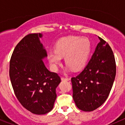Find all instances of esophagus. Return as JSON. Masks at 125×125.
Returning a JSON list of instances; mask_svg holds the SVG:
<instances>
[{
  "mask_svg": "<svg viewBox=\"0 0 125 125\" xmlns=\"http://www.w3.org/2000/svg\"><path fill=\"white\" fill-rule=\"evenodd\" d=\"M62 81H69V79L68 78H64V77H61Z\"/></svg>",
  "mask_w": 125,
  "mask_h": 125,
  "instance_id": "esophagus-1",
  "label": "esophagus"
}]
</instances>
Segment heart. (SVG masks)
Returning a JSON list of instances; mask_svg holds the SVG:
<instances>
[{
    "label": "heart",
    "instance_id": "obj_1",
    "mask_svg": "<svg viewBox=\"0 0 125 125\" xmlns=\"http://www.w3.org/2000/svg\"><path fill=\"white\" fill-rule=\"evenodd\" d=\"M91 50V43L87 37L79 36H67L57 41L54 46V51L47 54L52 69L58 70L62 62L64 61L69 69L78 71L82 69L86 64Z\"/></svg>",
    "mask_w": 125,
    "mask_h": 125
}]
</instances>
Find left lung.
I'll list each match as a JSON object with an SVG mask.
<instances>
[{
  "label": "left lung",
  "instance_id": "left-lung-1",
  "mask_svg": "<svg viewBox=\"0 0 125 125\" xmlns=\"http://www.w3.org/2000/svg\"><path fill=\"white\" fill-rule=\"evenodd\" d=\"M100 42L82 72L71 78L73 98L76 105L84 111H92L105 102L116 76V62L108 43Z\"/></svg>",
  "mask_w": 125,
  "mask_h": 125
}]
</instances>
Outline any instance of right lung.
<instances>
[{
	"mask_svg": "<svg viewBox=\"0 0 125 125\" xmlns=\"http://www.w3.org/2000/svg\"><path fill=\"white\" fill-rule=\"evenodd\" d=\"M40 33L25 36L15 46L10 61L9 76L15 96L24 108L36 115L52 110L56 89L61 78L49 71L42 59L47 52L39 38Z\"/></svg>",
	"mask_w": 125,
	"mask_h": 125,
	"instance_id": "1",
	"label": "right lung"
}]
</instances>
